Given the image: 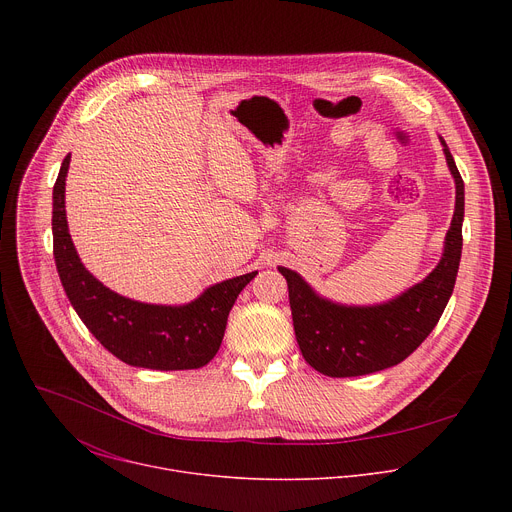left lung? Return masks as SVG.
<instances>
[{
    "label": "left lung",
    "mask_w": 512,
    "mask_h": 512,
    "mask_svg": "<svg viewBox=\"0 0 512 512\" xmlns=\"http://www.w3.org/2000/svg\"><path fill=\"white\" fill-rule=\"evenodd\" d=\"M442 143L456 180V210L444 257L421 283L389 304L346 308L322 300L296 271L279 267L287 279L300 350L318 373L360 377L389 369L405 360L440 322L456 285L464 221V180L444 139Z\"/></svg>",
    "instance_id": "1"
}]
</instances>
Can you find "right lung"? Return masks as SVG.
Masks as SVG:
<instances>
[{"label":"right lung","mask_w":512,"mask_h":512,"mask_svg":"<svg viewBox=\"0 0 512 512\" xmlns=\"http://www.w3.org/2000/svg\"><path fill=\"white\" fill-rule=\"evenodd\" d=\"M64 158L52 192L54 261L66 296L91 334L119 360L154 371H188L208 364L221 348L229 312L241 289L257 275L245 273L208 287L186 306H152L127 300L81 263L64 212Z\"/></svg>","instance_id":"obj_1"}]
</instances>
